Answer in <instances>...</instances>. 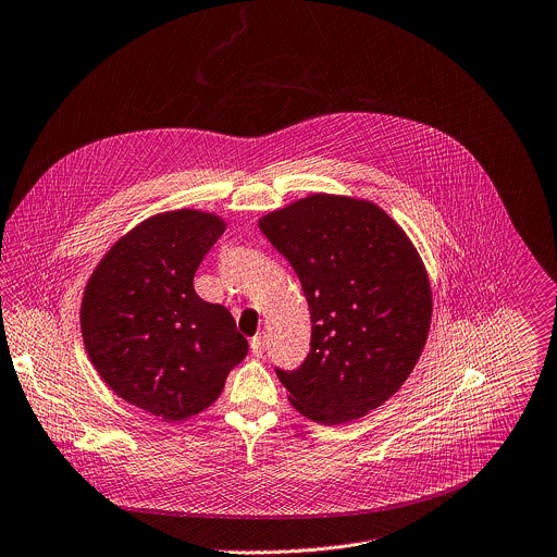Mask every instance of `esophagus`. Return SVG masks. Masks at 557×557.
Here are the masks:
<instances>
[{"instance_id": "esophagus-1", "label": "esophagus", "mask_w": 557, "mask_h": 557, "mask_svg": "<svg viewBox=\"0 0 557 557\" xmlns=\"http://www.w3.org/2000/svg\"><path fill=\"white\" fill-rule=\"evenodd\" d=\"M250 350L255 357H263V350H265V337L263 335H255L250 339Z\"/></svg>"}]
</instances>
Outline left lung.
I'll list each match as a JSON object with an SVG mask.
<instances>
[{"label": "left lung", "mask_w": 557, "mask_h": 557, "mask_svg": "<svg viewBox=\"0 0 557 557\" xmlns=\"http://www.w3.org/2000/svg\"><path fill=\"white\" fill-rule=\"evenodd\" d=\"M294 268L311 313V350L276 368L292 405L342 424L383 405L411 374L431 324L426 270L376 205L313 194L259 220Z\"/></svg>", "instance_id": "8db88e82"}]
</instances>
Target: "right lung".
<instances>
[{"label":"right lung","instance_id":"right-lung-1","mask_svg":"<svg viewBox=\"0 0 557 557\" xmlns=\"http://www.w3.org/2000/svg\"><path fill=\"white\" fill-rule=\"evenodd\" d=\"M222 233L213 213L152 215L107 252L85 289L81 329L91 363L117 396L163 420L207 409L248 352L231 311L194 289Z\"/></svg>","mask_w":557,"mask_h":557}]
</instances>
